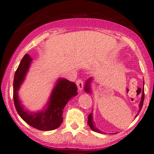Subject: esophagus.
Listing matches in <instances>:
<instances>
[{
    "label": "esophagus",
    "instance_id": "34e87169",
    "mask_svg": "<svg viewBox=\"0 0 154 154\" xmlns=\"http://www.w3.org/2000/svg\"><path fill=\"white\" fill-rule=\"evenodd\" d=\"M76 85H77L78 88H79V89L80 90H82V89H83V85H84L83 81H82L81 79L77 80V81H76Z\"/></svg>",
    "mask_w": 154,
    "mask_h": 154
}]
</instances>
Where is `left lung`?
I'll return each instance as SVG.
<instances>
[{
  "instance_id": "1",
  "label": "left lung",
  "mask_w": 154,
  "mask_h": 154,
  "mask_svg": "<svg viewBox=\"0 0 154 154\" xmlns=\"http://www.w3.org/2000/svg\"><path fill=\"white\" fill-rule=\"evenodd\" d=\"M91 80H92V78H90V79H88L85 83V91H86L87 92H89V93L91 92V90H90V81H91ZM144 91H143L142 95V99H141V102L140 103V110H139V111H138L137 115L139 114V113L140 112L141 109H142V108L143 103H144ZM137 115H136V117L137 116ZM88 125L90 126V128H91L92 130H93V131H94V132H99V133H102V132H101L100 130L97 129V128L95 127V125H94V122H93V119H92V113H90V114H89V116H88Z\"/></svg>"
}]
</instances>
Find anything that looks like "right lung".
Here are the masks:
<instances>
[{
    "label": "right lung",
    "mask_w": 154,
    "mask_h": 154,
    "mask_svg": "<svg viewBox=\"0 0 154 154\" xmlns=\"http://www.w3.org/2000/svg\"><path fill=\"white\" fill-rule=\"evenodd\" d=\"M32 61L29 54H26L21 60L13 82V99L14 106L20 117L31 127L43 131L55 130L63 121V109L71 97L78 94V88L73 82L60 79L52 90L47 109L37 113H29L24 110L18 97V90L23 83Z\"/></svg>",
    "instance_id": "add662e5"
}]
</instances>
